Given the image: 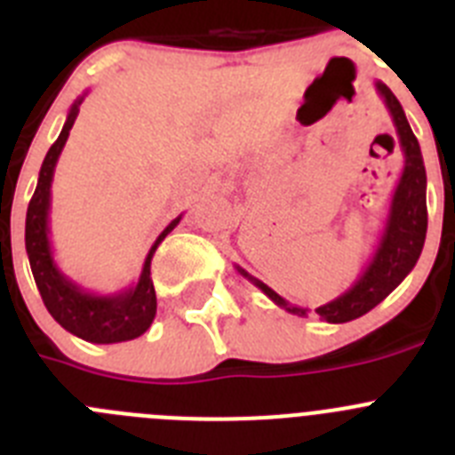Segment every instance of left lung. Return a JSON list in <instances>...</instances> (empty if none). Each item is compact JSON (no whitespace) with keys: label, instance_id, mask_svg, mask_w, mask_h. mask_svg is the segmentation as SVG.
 Masks as SVG:
<instances>
[{"label":"left lung","instance_id":"8db88e82","mask_svg":"<svg viewBox=\"0 0 455 455\" xmlns=\"http://www.w3.org/2000/svg\"><path fill=\"white\" fill-rule=\"evenodd\" d=\"M376 92L383 98L385 107L392 116L394 127H396L399 146L401 152H403V171H401V178L392 193L387 220H385V228L380 232L378 246L364 271L360 273V277H357L351 289H347L331 303L315 309L316 315L328 321V323H347V321L367 315L369 309L376 307L378 303H383L389 293L403 283V277L415 268L426 241V228H428L426 168L424 159H421L419 140L410 130L403 107H401L399 100L394 98V92L383 82H376ZM236 271L248 277L257 289H262L277 307L287 309L289 315L307 316V307L284 300L280 293L273 291L268 284L252 277L241 267H236Z\"/></svg>","mask_w":455,"mask_h":455}]
</instances>
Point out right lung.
Returning a JSON list of instances; mask_svg holds the SVG:
<instances>
[{
  "label": "right lung",
  "mask_w": 455,
  "mask_h": 455,
  "mask_svg": "<svg viewBox=\"0 0 455 455\" xmlns=\"http://www.w3.org/2000/svg\"><path fill=\"white\" fill-rule=\"evenodd\" d=\"M86 95V92H84ZM82 98L75 100L70 107L66 124L61 134L54 140V146L45 155V162L40 166L38 184L31 196L29 209H27V225H24V246L29 255L31 273H34L36 287H38L43 303L47 312L54 316L59 325H63L68 332L77 335L79 339L92 341V344H118V341H130L140 337L155 321L156 315V293L150 275V262L156 246L171 235L182 214L172 219L166 225V230L156 236L148 252L143 271L139 275V283L127 289H120L116 293H100L86 291L79 287L75 280L66 275L54 262L50 241V209H52V180H54V168L59 156H61L63 146L70 136L72 124L77 120L79 104Z\"/></svg>",
  "instance_id": "1"
}]
</instances>
